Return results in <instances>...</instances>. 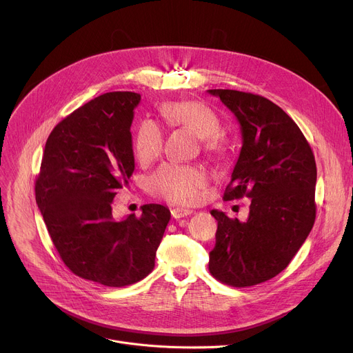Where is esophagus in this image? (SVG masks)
Returning <instances> with one entry per match:
<instances>
[{
    "mask_svg": "<svg viewBox=\"0 0 353 353\" xmlns=\"http://www.w3.org/2000/svg\"><path fill=\"white\" fill-rule=\"evenodd\" d=\"M191 212H192L191 210L177 207V208H173V210H172V216H173L174 219H180V218H184V216L191 215Z\"/></svg>",
    "mask_w": 353,
    "mask_h": 353,
    "instance_id": "34e87169",
    "label": "esophagus"
}]
</instances>
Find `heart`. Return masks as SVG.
<instances>
[{"label": "heart", "mask_w": 353, "mask_h": 353, "mask_svg": "<svg viewBox=\"0 0 353 353\" xmlns=\"http://www.w3.org/2000/svg\"><path fill=\"white\" fill-rule=\"evenodd\" d=\"M161 114L172 127H181L195 134L207 152L223 157L228 141L219 132L221 120L207 105L196 100H177L162 105ZM163 131L150 120L142 121L134 137V152L141 165L154 162L162 150ZM207 174L196 168L165 163L148 179V188L154 195L170 203L192 204L201 198L207 185Z\"/></svg>", "instance_id": "1"}]
</instances>
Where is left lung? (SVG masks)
I'll return each instance as SVG.
<instances>
[{
	"instance_id": "1",
	"label": "left lung",
	"mask_w": 353,
	"mask_h": 353,
	"mask_svg": "<svg viewBox=\"0 0 353 353\" xmlns=\"http://www.w3.org/2000/svg\"><path fill=\"white\" fill-rule=\"evenodd\" d=\"M208 92L236 116L243 139L223 198H251L245 222L211 211L218 230L210 271L226 285L253 286L283 271L307 239L316 219V161L303 132L271 100Z\"/></svg>"
}]
</instances>
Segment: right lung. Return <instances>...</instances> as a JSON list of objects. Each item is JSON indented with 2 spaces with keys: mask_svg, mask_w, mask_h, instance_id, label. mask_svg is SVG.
<instances>
[{
  "mask_svg": "<svg viewBox=\"0 0 353 353\" xmlns=\"http://www.w3.org/2000/svg\"><path fill=\"white\" fill-rule=\"evenodd\" d=\"M141 94L110 92L81 106L48 135L36 179V203L64 264L78 276L121 288L155 267L170 221L159 204L121 221L113 199L135 163L131 124Z\"/></svg>",
  "mask_w": 353,
  "mask_h": 353,
  "instance_id": "1",
  "label": "right lung"
}]
</instances>
